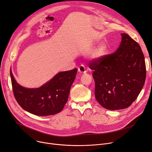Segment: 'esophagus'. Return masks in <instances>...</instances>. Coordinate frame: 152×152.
I'll list each match as a JSON object with an SVG mask.
<instances>
[{
	"instance_id": "esophagus-1",
	"label": "esophagus",
	"mask_w": 152,
	"mask_h": 152,
	"mask_svg": "<svg viewBox=\"0 0 152 152\" xmlns=\"http://www.w3.org/2000/svg\"><path fill=\"white\" fill-rule=\"evenodd\" d=\"M78 71L80 74H83V73H86V71L85 67L83 65H80L78 68Z\"/></svg>"
}]
</instances>
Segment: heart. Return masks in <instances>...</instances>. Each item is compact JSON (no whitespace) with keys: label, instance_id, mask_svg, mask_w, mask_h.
Listing matches in <instances>:
<instances>
[{"label":"heart","instance_id":"1","mask_svg":"<svg viewBox=\"0 0 152 152\" xmlns=\"http://www.w3.org/2000/svg\"><path fill=\"white\" fill-rule=\"evenodd\" d=\"M107 47L105 44H102L95 50L94 55L96 57H100L106 53Z\"/></svg>","mask_w":152,"mask_h":152}]
</instances>
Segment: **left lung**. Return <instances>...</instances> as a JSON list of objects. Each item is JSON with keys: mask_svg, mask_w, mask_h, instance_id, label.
Wrapping results in <instances>:
<instances>
[{"mask_svg": "<svg viewBox=\"0 0 152 152\" xmlns=\"http://www.w3.org/2000/svg\"><path fill=\"white\" fill-rule=\"evenodd\" d=\"M119 48L113 53L94 58L95 97L103 108L122 110L137 99L145 83L146 66L141 47L128 34L122 33Z\"/></svg>", "mask_w": 152, "mask_h": 152, "instance_id": "8db88e82", "label": "left lung"}]
</instances>
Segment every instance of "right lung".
Here are the masks:
<instances>
[{
	"label": "right lung",
	"instance_id": "right-lung-1",
	"mask_svg": "<svg viewBox=\"0 0 152 152\" xmlns=\"http://www.w3.org/2000/svg\"><path fill=\"white\" fill-rule=\"evenodd\" d=\"M77 72V68L61 72L41 87L29 89L20 86L10 70L15 97L23 109L33 114L45 116L57 114L67 102Z\"/></svg>",
	"mask_w": 152,
	"mask_h": 152
}]
</instances>
